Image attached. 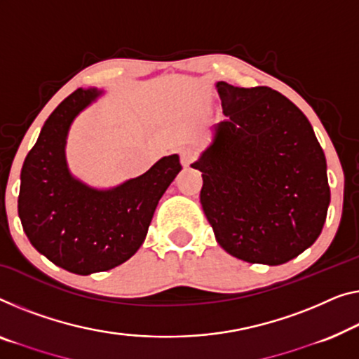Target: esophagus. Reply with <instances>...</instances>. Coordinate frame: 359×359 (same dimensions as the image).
I'll return each mask as SVG.
<instances>
[{
  "instance_id": "obj_1",
  "label": "esophagus",
  "mask_w": 359,
  "mask_h": 359,
  "mask_svg": "<svg viewBox=\"0 0 359 359\" xmlns=\"http://www.w3.org/2000/svg\"><path fill=\"white\" fill-rule=\"evenodd\" d=\"M196 159V151L191 148H184L180 151V163L184 168H189V165Z\"/></svg>"
}]
</instances>
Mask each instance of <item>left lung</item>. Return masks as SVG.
<instances>
[{
  "mask_svg": "<svg viewBox=\"0 0 359 359\" xmlns=\"http://www.w3.org/2000/svg\"><path fill=\"white\" fill-rule=\"evenodd\" d=\"M226 119L191 164L217 243L235 258L279 266L323 231L327 164L306 116L269 87L216 83Z\"/></svg>",
  "mask_w": 359,
  "mask_h": 359,
  "instance_id": "8db88e82",
  "label": "left lung"
}]
</instances>
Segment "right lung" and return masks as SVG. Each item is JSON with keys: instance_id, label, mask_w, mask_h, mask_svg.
<instances>
[{"instance_id": "right-lung-1", "label": "right lung", "mask_w": 359, "mask_h": 359, "mask_svg": "<svg viewBox=\"0 0 359 359\" xmlns=\"http://www.w3.org/2000/svg\"><path fill=\"white\" fill-rule=\"evenodd\" d=\"M103 90L77 88L51 112L20 170L18 210L34 248L79 276L126 263L145 242L159 200L182 170L179 154L164 156L145 174L96 189L71 172L69 128Z\"/></svg>"}]
</instances>
